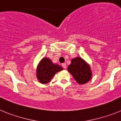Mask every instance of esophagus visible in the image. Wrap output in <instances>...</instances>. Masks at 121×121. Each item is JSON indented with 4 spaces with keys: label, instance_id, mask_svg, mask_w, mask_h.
I'll return each instance as SVG.
<instances>
[{
    "label": "esophagus",
    "instance_id": "1",
    "mask_svg": "<svg viewBox=\"0 0 121 121\" xmlns=\"http://www.w3.org/2000/svg\"><path fill=\"white\" fill-rule=\"evenodd\" d=\"M62 67L64 69H66V68H67V65H66V64H62Z\"/></svg>",
    "mask_w": 121,
    "mask_h": 121
}]
</instances>
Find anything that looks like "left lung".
Wrapping results in <instances>:
<instances>
[{
	"instance_id": "8db88e82",
	"label": "left lung",
	"mask_w": 121,
	"mask_h": 121,
	"mask_svg": "<svg viewBox=\"0 0 121 121\" xmlns=\"http://www.w3.org/2000/svg\"><path fill=\"white\" fill-rule=\"evenodd\" d=\"M68 71L79 84H85L91 78L90 66L81 57L71 60V64L68 67Z\"/></svg>"
}]
</instances>
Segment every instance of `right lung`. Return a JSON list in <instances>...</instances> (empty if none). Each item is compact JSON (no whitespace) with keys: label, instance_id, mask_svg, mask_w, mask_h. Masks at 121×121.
Listing matches in <instances>:
<instances>
[{"label":"right lung","instance_id":"obj_1","mask_svg":"<svg viewBox=\"0 0 121 121\" xmlns=\"http://www.w3.org/2000/svg\"><path fill=\"white\" fill-rule=\"evenodd\" d=\"M62 70L61 66L53 64L50 59L43 58L37 67V79L42 84H47L56 73Z\"/></svg>","mask_w":121,"mask_h":121}]
</instances>
